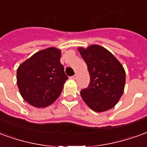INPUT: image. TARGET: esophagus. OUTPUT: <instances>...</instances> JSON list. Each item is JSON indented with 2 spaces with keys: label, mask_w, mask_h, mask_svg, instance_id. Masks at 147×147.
Segmentation results:
<instances>
[{
  "label": "esophagus",
  "mask_w": 147,
  "mask_h": 147,
  "mask_svg": "<svg viewBox=\"0 0 147 147\" xmlns=\"http://www.w3.org/2000/svg\"><path fill=\"white\" fill-rule=\"evenodd\" d=\"M76 75H74V76H71V79H72V80H76Z\"/></svg>",
  "instance_id": "esophagus-1"
}]
</instances>
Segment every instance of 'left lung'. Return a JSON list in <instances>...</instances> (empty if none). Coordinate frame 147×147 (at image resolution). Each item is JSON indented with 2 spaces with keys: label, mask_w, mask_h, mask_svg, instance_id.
Masks as SVG:
<instances>
[{
  "label": "left lung",
  "mask_w": 147,
  "mask_h": 147,
  "mask_svg": "<svg viewBox=\"0 0 147 147\" xmlns=\"http://www.w3.org/2000/svg\"><path fill=\"white\" fill-rule=\"evenodd\" d=\"M78 50L86 62L90 83L81 90L82 98L95 112H104L114 107L122 96L125 84V71L117 58L106 49L92 45Z\"/></svg>",
  "instance_id": "1"
}]
</instances>
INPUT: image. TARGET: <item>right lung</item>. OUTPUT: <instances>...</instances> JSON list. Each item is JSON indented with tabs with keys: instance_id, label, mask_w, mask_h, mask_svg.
I'll list each match as a JSON object with an SVG mask.
<instances>
[{
	"instance_id": "right-lung-1",
	"label": "right lung",
	"mask_w": 147,
	"mask_h": 147,
	"mask_svg": "<svg viewBox=\"0 0 147 147\" xmlns=\"http://www.w3.org/2000/svg\"><path fill=\"white\" fill-rule=\"evenodd\" d=\"M61 56V50L50 47L36 53L18 67V87L30 105L45 107L61 95L67 80L60 62Z\"/></svg>"
}]
</instances>
